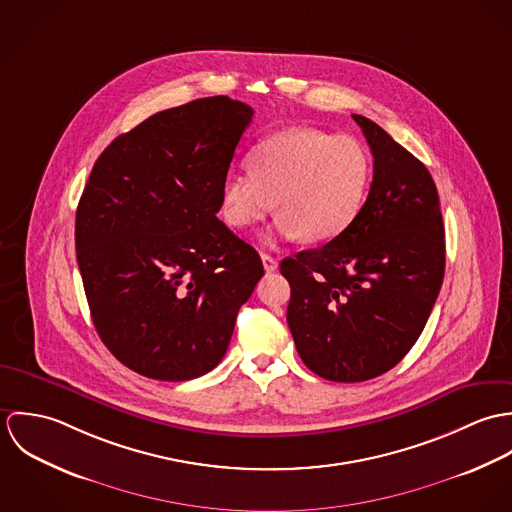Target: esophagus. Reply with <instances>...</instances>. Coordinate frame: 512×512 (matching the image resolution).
<instances>
[{
	"label": "esophagus",
	"instance_id": "1",
	"mask_svg": "<svg viewBox=\"0 0 512 512\" xmlns=\"http://www.w3.org/2000/svg\"><path fill=\"white\" fill-rule=\"evenodd\" d=\"M262 264H264L266 272H274L278 268V260L272 258L270 254H262Z\"/></svg>",
	"mask_w": 512,
	"mask_h": 512
}]
</instances>
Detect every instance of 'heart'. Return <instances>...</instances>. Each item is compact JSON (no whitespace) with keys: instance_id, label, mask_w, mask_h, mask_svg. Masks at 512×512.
<instances>
[{"instance_id":"b5f03b06","label":"heart","mask_w":512,"mask_h":512,"mask_svg":"<svg viewBox=\"0 0 512 512\" xmlns=\"http://www.w3.org/2000/svg\"><path fill=\"white\" fill-rule=\"evenodd\" d=\"M250 173H230L220 187V215L248 230L274 209L276 234L329 242L359 217L370 185V157L355 138L290 128L248 155Z\"/></svg>"}]
</instances>
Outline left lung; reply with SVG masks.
<instances>
[{"instance_id": "8db88e82", "label": "left lung", "mask_w": 512, "mask_h": 512, "mask_svg": "<svg viewBox=\"0 0 512 512\" xmlns=\"http://www.w3.org/2000/svg\"><path fill=\"white\" fill-rule=\"evenodd\" d=\"M374 157L357 220L321 248L280 264L288 325L309 370L363 382L398 365L422 335L445 272L438 189L408 149L353 114Z\"/></svg>"}]
</instances>
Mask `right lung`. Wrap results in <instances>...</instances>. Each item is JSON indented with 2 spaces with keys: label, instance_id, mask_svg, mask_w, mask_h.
I'll list each match as a JSON object with an SVG mask.
<instances>
[{
  "label": "right lung",
  "instance_id": "1",
  "mask_svg": "<svg viewBox=\"0 0 512 512\" xmlns=\"http://www.w3.org/2000/svg\"><path fill=\"white\" fill-rule=\"evenodd\" d=\"M254 110L228 96L149 116L96 159L74 244L94 327L134 372L167 382L219 365L264 276L222 220L220 187Z\"/></svg>",
  "mask_w": 512,
  "mask_h": 512
}]
</instances>
